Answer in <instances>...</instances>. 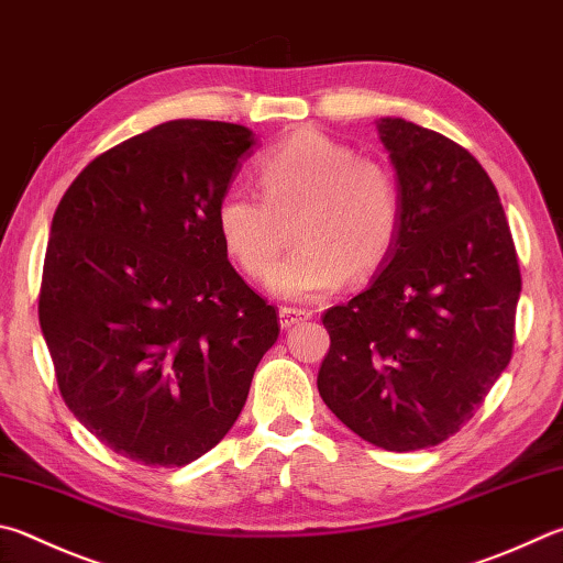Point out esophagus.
Masks as SVG:
<instances>
[{"mask_svg":"<svg viewBox=\"0 0 563 563\" xmlns=\"http://www.w3.org/2000/svg\"><path fill=\"white\" fill-rule=\"evenodd\" d=\"M278 317H280V327L288 330V327H295V324H300L302 320H308L310 312H305L300 308H280Z\"/></svg>","mask_w":563,"mask_h":563,"instance_id":"1","label":"esophagus"}]
</instances>
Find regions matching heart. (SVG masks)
I'll return each mask as SVG.
<instances>
[{
	"instance_id": "heart-1",
	"label": "heart",
	"mask_w": 563,
	"mask_h": 563,
	"mask_svg": "<svg viewBox=\"0 0 563 563\" xmlns=\"http://www.w3.org/2000/svg\"><path fill=\"white\" fill-rule=\"evenodd\" d=\"M261 194L231 187L219 197L213 223L223 251L251 278L275 265L295 221L302 246L273 273L271 288L290 300L334 292L346 275L366 278L391 255L401 229V194L382 162L317 130H298L255 165Z\"/></svg>"
}]
</instances>
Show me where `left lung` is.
<instances>
[{"label":"left lung","mask_w":563,"mask_h":563,"mask_svg":"<svg viewBox=\"0 0 563 563\" xmlns=\"http://www.w3.org/2000/svg\"><path fill=\"white\" fill-rule=\"evenodd\" d=\"M401 229L364 292L322 314L317 388L366 443L408 453L457 433L512 360L522 292L493 179L465 147L401 118L376 122Z\"/></svg>","instance_id":"8db88e82"}]
</instances>
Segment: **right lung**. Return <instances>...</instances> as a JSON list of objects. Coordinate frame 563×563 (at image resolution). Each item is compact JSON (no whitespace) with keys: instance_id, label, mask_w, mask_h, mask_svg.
Returning <instances> with one entry per match:
<instances>
[{"instance_id":"1","label":"right lung","mask_w":563,"mask_h":563,"mask_svg":"<svg viewBox=\"0 0 563 563\" xmlns=\"http://www.w3.org/2000/svg\"><path fill=\"white\" fill-rule=\"evenodd\" d=\"M253 145L233 122H162L90 162L51 221L38 322L58 391L135 463L209 453L280 334L213 223Z\"/></svg>"}]
</instances>
